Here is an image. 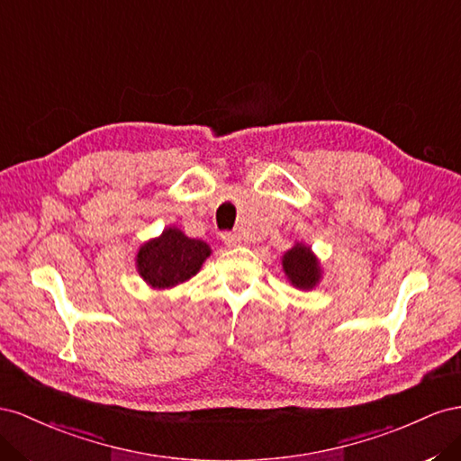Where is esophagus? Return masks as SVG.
Listing matches in <instances>:
<instances>
[{"instance_id":"34e87169","label":"esophagus","mask_w":461,"mask_h":461,"mask_svg":"<svg viewBox=\"0 0 461 461\" xmlns=\"http://www.w3.org/2000/svg\"><path fill=\"white\" fill-rule=\"evenodd\" d=\"M221 241L226 247H238L241 245V238L238 233H231V231H223L221 233Z\"/></svg>"}]
</instances>
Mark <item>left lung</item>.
<instances>
[{"label": "left lung", "instance_id": "1", "mask_svg": "<svg viewBox=\"0 0 461 461\" xmlns=\"http://www.w3.org/2000/svg\"><path fill=\"white\" fill-rule=\"evenodd\" d=\"M284 270L294 285L311 289L321 278L319 262L312 257L311 249L297 243L284 255Z\"/></svg>", "mask_w": 461, "mask_h": 461}]
</instances>
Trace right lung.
Returning a JSON list of instances; mask_svg holds the SVG:
<instances>
[{
    "label": "right lung",
    "instance_id": "right-lung-1",
    "mask_svg": "<svg viewBox=\"0 0 461 461\" xmlns=\"http://www.w3.org/2000/svg\"><path fill=\"white\" fill-rule=\"evenodd\" d=\"M208 255L210 247L204 241L189 240L183 231L169 228L140 247L137 267L152 287H172L199 272Z\"/></svg>",
    "mask_w": 461,
    "mask_h": 461
}]
</instances>
